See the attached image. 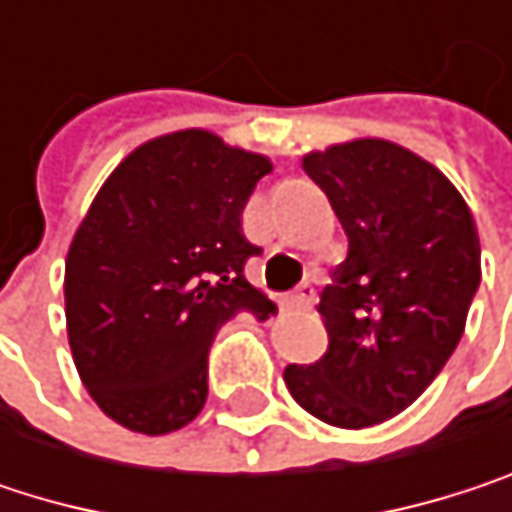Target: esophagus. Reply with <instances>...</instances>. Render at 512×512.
<instances>
[{
  "label": "esophagus",
  "instance_id": "esophagus-1",
  "mask_svg": "<svg viewBox=\"0 0 512 512\" xmlns=\"http://www.w3.org/2000/svg\"><path fill=\"white\" fill-rule=\"evenodd\" d=\"M287 305H293V308H299V311H308V308L314 305V287H311V284H302V287L287 299Z\"/></svg>",
  "mask_w": 512,
  "mask_h": 512
}]
</instances>
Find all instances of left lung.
<instances>
[{
    "mask_svg": "<svg viewBox=\"0 0 512 512\" xmlns=\"http://www.w3.org/2000/svg\"><path fill=\"white\" fill-rule=\"evenodd\" d=\"M350 252L317 305L329 347L287 364L284 385L314 418L361 430L412 406L457 350L480 284V240L457 186L424 156L353 139L302 156Z\"/></svg>",
    "mask_w": 512,
    "mask_h": 512,
    "instance_id": "obj_1",
    "label": "left lung"
}]
</instances>
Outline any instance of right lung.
Returning a JSON list of instances; mask_svg holds the SVG:
<instances>
[{"instance_id":"obj_1","label":"right lung","mask_w":512,"mask_h":512,"mask_svg":"<svg viewBox=\"0 0 512 512\" xmlns=\"http://www.w3.org/2000/svg\"><path fill=\"white\" fill-rule=\"evenodd\" d=\"M269 171V156L189 127L142 142L94 195L64 260V317L79 379L115 424L165 436L195 421L219 326L272 317L243 234Z\"/></svg>"}]
</instances>
